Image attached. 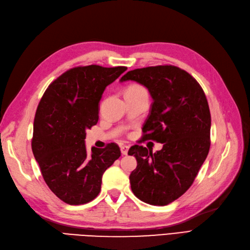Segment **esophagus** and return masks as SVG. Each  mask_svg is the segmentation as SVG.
Returning a JSON list of instances; mask_svg holds the SVG:
<instances>
[{
	"instance_id": "1",
	"label": "esophagus",
	"mask_w": 250,
	"mask_h": 250,
	"mask_svg": "<svg viewBox=\"0 0 250 250\" xmlns=\"http://www.w3.org/2000/svg\"><path fill=\"white\" fill-rule=\"evenodd\" d=\"M128 150H129V146H127V145L121 146V152H122V154H123V155H127V153H128Z\"/></svg>"
}]
</instances>
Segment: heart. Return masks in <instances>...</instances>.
Instances as JSON below:
<instances>
[{"mask_svg": "<svg viewBox=\"0 0 250 250\" xmlns=\"http://www.w3.org/2000/svg\"><path fill=\"white\" fill-rule=\"evenodd\" d=\"M129 88H143L142 86H140V85H131ZM128 88V89H129Z\"/></svg>", "mask_w": 250, "mask_h": 250, "instance_id": "1", "label": "heart"}]
</instances>
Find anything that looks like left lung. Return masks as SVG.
I'll list each match as a JSON object with an SVG mask.
<instances>
[{"instance_id": "1", "label": "left lung", "mask_w": 250, "mask_h": 250, "mask_svg": "<svg viewBox=\"0 0 250 250\" xmlns=\"http://www.w3.org/2000/svg\"><path fill=\"white\" fill-rule=\"evenodd\" d=\"M128 80L147 87L153 99L142 140L164 144L155 153L139 145L128 151L138 162L129 176L131 190L144 202L167 206L188 190L208 154L207 97L193 76L174 65L135 69L120 79Z\"/></svg>"}]
</instances>
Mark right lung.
<instances>
[{
	"label": "right lung",
	"instance_id": "right-lung-1",
	"mask_svg": "<svg viewBox=\"0 0 250 250\" xmlns=\"http://www.w3.org/2000/svg\"><path fill=\"white\" fill-rule=\"evenodd\" d=\"M126 66H77L53 81L37 106L32 151L50 190L63 202L79 206L95 199L102 175L121 156L119 146L85 147L86 129L99 120V102L105 87Z\"/></svg>",
	"mask_w": 250,
	"mask_h": 250
}]
</instances>
